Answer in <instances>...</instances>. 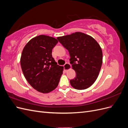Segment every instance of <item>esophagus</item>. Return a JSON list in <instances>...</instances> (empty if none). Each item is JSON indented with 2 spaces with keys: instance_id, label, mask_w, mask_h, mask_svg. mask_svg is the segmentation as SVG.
I'll return each mask as SVG.
<instances>
[{
  "instance_id": "34e87169",
  "label": "esophagus",
  "mask_w": 128,
  "mask_h": 128,
  "mask_svg": "<svg viewBox=\"0 0 128 128\" xmlns=\"http://www.w3.org/2000/svg\"><path fill=\"white\" fill-rule=\"evenodd\" d=\"M64 70L66 72H67L68 70H69V69L71 68V66L69 63H66L64 66Z\"/></svg>"
}]
</instances>
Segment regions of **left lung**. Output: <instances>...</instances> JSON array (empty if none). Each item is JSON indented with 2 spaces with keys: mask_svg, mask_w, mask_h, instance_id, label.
Wrapping results in <instances>:
<instances>
[{
  "mask_svg": "<svg viewBox=\"0 0 128 128\" xmlns=\"http://www.w3.org/2000/svg\"><path fill=\"white\" fill-rule=\"evenodd\" d=\"M57 39L68 51L70 63L76 73L75 78L70 80L72 86L84 90L91 86L97 78L102 63V50L98 42L80 32Z\"/></svg>",
  "mask_w": 128,
  "mask_h": 128,
  "instance_id": "obj_1",
  "label": "left lung"
}]
</instances>
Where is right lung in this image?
Here are the masks:
<instances>
[{"label": "right lung", "mask_w": 128, "mask_h": 128, "mask_svg": "<svg viewBox=\"0 0 128 128\" xmlns=\"http://www.w3.org/2000/svg\"><path fill=\"white\" fill-rule=\"evenodd\" d=\"M55 38L40 35L32 38L23 50L20 59L22 70L30 85L37 91L48 94L58 86L64 67L52 57L58 43Z\"/></svg>", "instance_id": "right-lung-1"}]
</instances>
